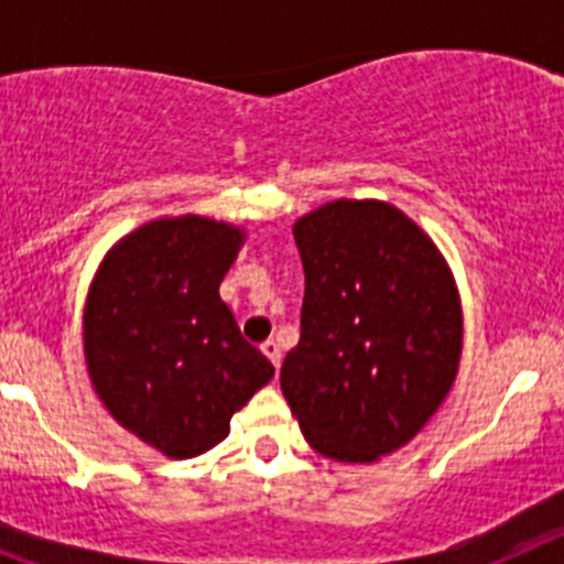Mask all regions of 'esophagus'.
<instances>
[{"instance_id": "esophagus-1", "label": "esophagus", "mask_w": 564, "mask_h": 564, "mask_svg": "<svg viewBox=\"0 0 564 564\" xmlns=\"http://www.w3.org/2000/svg\"><path fill=\"white\" fill-rule=\"evenodd\" d=\"M262 352H265L268 361H271L273 367H276V370H279V364H282V350H279V344L273 341V338H268V341L262 344Z\"/></svg>"}]
</instances>
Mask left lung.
Segmentation results:
<instances>
[{
	"label": "left lung",
	"instance_id": "8db88e82",
	"mask_svg": "<svg viewBox=\"0 0 564 564\" xmlns=\"http://www.w3.org/2000/svg\"><path fill=\"white\" fill-rule=\"evenodd\" d=\"M302 336L279 383L322 457L376 463L426 426L457 378L463 307L432 237L383 200H333L293 226Z\"/></svg>",
	"mask_w": 564,
	"mask_h": 564
}]
</instances>
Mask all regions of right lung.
Masks as SVG:
<instances>
[{"label": "right lung", "instance_id": "right-lung-1", "mask_svg": "<svg viewBox=\"0 0 564 564\" xmlns=\"http://www.w3.org/2000/svg\"><path fill=\"white\" fill-rule=\"evenodd\" d=\"M246 228L158 217L107 251L84 305V361L104 410L172 460L214 449L273 378L242 338L220 282Z\"/></svg>", "mask_w": 564, "mask_h": 564}]
</instances>
